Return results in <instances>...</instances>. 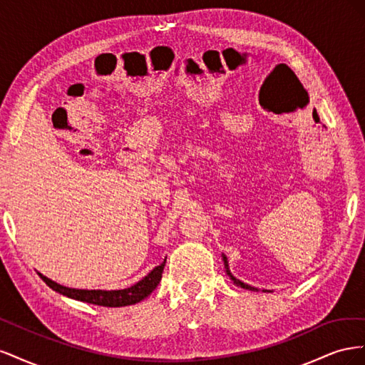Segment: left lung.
I'll return each instance as SVG.
<instances>
[{
  "mask_svg": "<svg viewBox=\"0 0 365 365\" xmlns=\"http://www.w3.org/2000/svg\"><path fill=\"white\" fill-rule=\"evenodd\" d=\"M222 260H224V267H225L227 275L230 277V280H233V283H235L236 286H239V288L248 289V291H259L257 288H254V286H251V284H248V283H244L242 280H239V279H236V277H235L233 272L230 271V264H228V260H227V256H225V254H222ZM262 291H263V292H271L269 289H262Z\"/></svg>",
  "mask_w": 365,
  "mask_h": 365,
  "instance_id": "left-lung-1",
  "label": "left lung"
}]
</instances>
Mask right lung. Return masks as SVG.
Segmentation results:
<instances>
[{
  "mask_svg": "<svg viewBox=\"0 0 365 365\" xmlns=\"http://www.w3.org/2000/svg\"><path fill=\"white\" fill-rule=\"evenodd\" d=\"M165 267V259L161 264L153 268L146 277H143L135 284H132L130 288L126 289H114V291H103V289H76V288H67V286H62L51 279L42 275L41 272L39 277L48 284L53 291H56L65 297L74 298V300L91 303L97 306H105V307H121V306H129L135 304L141 300H145L148 295H150L158 286L161 277H163V269Z\"/></svg>",
  "mask_w": 365,
  "mask_h": 365,
  "instance_id": "right-lung-1",
  "label": "right lung"
}]
</instances>
